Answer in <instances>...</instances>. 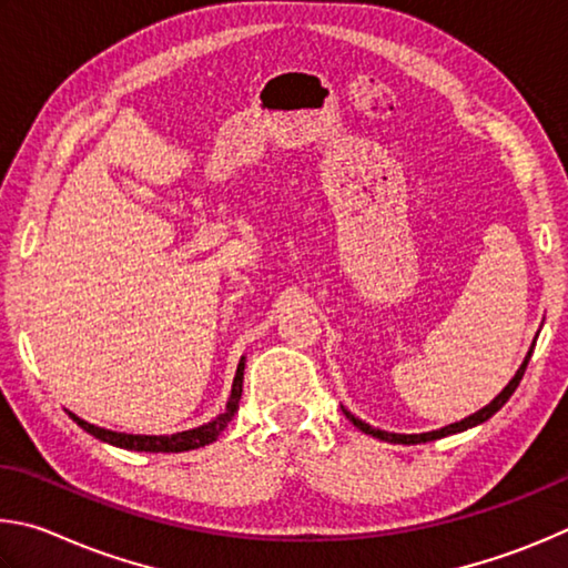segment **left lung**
<instances>
[{
	"label": "left lung",
	"mask_w": 568,
	"mask_h": 568,
	"mask_svg": "<svg viewBox=\"0 0 568 568\" xmlns=\"http://www.w3.org/2000/svg\"><path fill=\"white\" fill-rule=\"evenodd\" d=\"M531 352H534V346L529 349V354H526V359H524V364L519 366V372L514 374V379L504 386V392H501L499 396H496V399H494L491 404H486L484 409H479V412L471 414V416H466V419H462V422L444 426V429L426 432V434H392V432L374 429V426H369L366 422L356 419V416H354L352 412L344 409V414H346V419H349V422L356 426V429H362L364 434H372V436H376V439H382V442H392V444H426V442H434V439H444V436L466 432V429H471V426H479V424H484L486 419H491V416H494L496 412H499L506 402L511 399V394L516 392V386L521 384L524 372H526V364H529V359H531Z\"/></svg>",
	"instance_id": "obj_1"
}]
</instances>
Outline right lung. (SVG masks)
Returning a JSON list of instances; mask_svg holds the SVG:
<instances>
[{"label": "right lung", "mask_w": 568, "mask_h": 568, "mask_svg": "<svg viewBox=\"0 0 568 568\" xmlns=\"http://www.w3.org/2000/svg\"><path fill=\"white\" fill-rule=\"evenodd\" d=\"M242 384H244V356L242 362L236 366V376L232 384V396H229L226 409L224 414H219L216 419H212L209 424L196 426V429L189 432H179L172 436H144V434H124V432H112V429H102V426L89 424L84 419H79L77 414L69 412V416L82 426L84 432H89L97 439H102L106 444L122 446V449H132V452H152V454H176V452H192L199 449V446H206L216 442V436L226 429V424L234 419V414L239 409V399H242Z\"/></svg>", "instance_id": "1"}]
</instances>
